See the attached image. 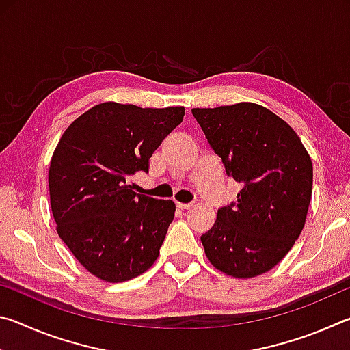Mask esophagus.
Listing matches in <instances>:
<instances>
[{
	"mask_svg": "<svg viewBox=\"0 0 350 350\" xmlns=\"http://www.w3.org/2000/svg\"><path fill=\"white\" fill-rule=\"evenodd\" d=\"M176 206H177V208H179V210H188V208H191L193 204H180V202H177Z\"/></svg>",
	"mask_w": 350,
	"mask_h": 350,
	"instance_id": "34e87169",
	"label": "esophagus"
}]
</instances>
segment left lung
<instances>
[{"mask_svg": "<svg viewBox=\"0 0 350 350\" xmlns=\"http://www.w3.org/2000/svg\"><path fill=\"white\" fill-rule=\"evenodd\" d=\"M194 118L225 171L242 183L200 236L206 258L234 278L269 271L299 238L312 199L313 167L296 133L254 103L194 108Z\"/></svg>", "mask_w": 350, "mask_h": 350, "instance_id": "1", "label": "left lung"}]
</instances>
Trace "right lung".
Listing matches in <instances>:
<instances>
[{"instance_id": "obj_1", "label": "right lung", "mask_w": 350, "mask_h": 350, "mask_svg": "<svg viewBox=\"0 0 350 350\" xmlns=\"http://www.w3.org/2000/svg\"><path fill=\"white\" fill-rule=\"evenodd\" d=\"M183 114V106L106 102L70 123L58 142L49 167L57 232L100 280H133L157 259L176 205L137 194L129 177L148 173L152 152Z\"/></svg>"}]
</instances>
